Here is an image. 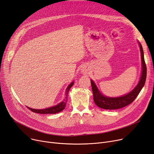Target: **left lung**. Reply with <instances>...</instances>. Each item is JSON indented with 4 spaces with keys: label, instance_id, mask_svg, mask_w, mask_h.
I'll return each mask as SVG.
<instances>
[{
    "label": "left lung",
    "instance_id": "left-lung-1",
    "mask_svg": "<svg viewBox=\"0 0 154 154\" xmlns=\"http://www.w3.org/2000/svg\"><path fill=\"white\" fill-rule=\"evenodd\" d=\"M139 45H140L142 56V72L140 82L133 91H131L126 95L118 98L106 97L100 93L97 86L95 85L92 80H91V88L93 93V100L95 104L98 107L105 109H116L122 108L132 103L138 96L139 93L140 92L145 85L146 77H147V67H146V64L144 60L143 48L140 42H139Z\"/></svg>",
    "mask_w": 154,
    "mask_h": 154
}]
</instances>
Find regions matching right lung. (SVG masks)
<instances>
[{"mask_svg": "<svg viewBox=\"0 0 154 154\" xmlns=\"http://www.w3.org/2000/svg\"><path fill=\"white\" fill-rule=\"evenodd\" d=\"M73 82H72L67 88L66 91V97H65V99L64 100V101H63L61 103H59L58 105L51 107V108H48L46 109H32V108H30L27 107L31 111H32V112L34 113H41V114H54V113H59L60 112H61L62 110L64 109L65 106H66V104L67 103V100H68V94L69 92V90H70L71 88L72 87V86L73 85Z\"/></svg>", "mask_w": 154, "mask_h": 154, "instance_id": "obj_1", "label": "right lung"}]
</instances>
